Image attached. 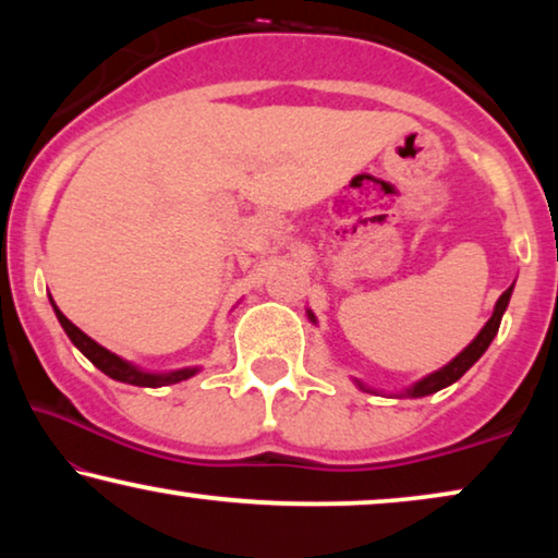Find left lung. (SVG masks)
<instances>
[{"mask_svg": "<svg viewBox=\"0 0 558 558\" xmlns=\"http://www.w3.org/2000/svg\"><path fill=\"white\" fill-rule=\"evenodd\" d=\"M510 294H513V287H508L506 292L500 294V300L495 302V312H493V317L487 319L485 323V327L483 330L477 332V338L470 342L468 348L462 350L460 355L454 357L452 363H447L445 368H439V371H434L432 376H426V378H422L418 380V384H414L411 388H407V393H401V396H409V399H422V396H429V393H437V391H441V388H447V386H452L454 380H460L464 373H468L472 365H475L477 361H480V355L485 353L487 348H490V342H493V338L495 335H498V327H500V319H502V312H506V307H508V302H510ZM357 386L363 388V391H368V388H365L361 380H355Z\"/></svg>", "mask_w": 558, "mask_h": 558, "instance_id": "1", "label": "left lung"}]
</instances>
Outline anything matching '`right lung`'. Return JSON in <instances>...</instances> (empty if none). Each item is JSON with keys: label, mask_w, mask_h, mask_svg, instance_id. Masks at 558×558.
<instances>
[{"label": "right lung", "mask_w": 558, "mask_h": 558, "mask_svg": "<svg viewBox=\"0 0 558 558\" xmlns=\"http://www.w3.org/2000/svg\"><path fill=\"white\" fill-rule=\"evenodd\" d=\"M52 310H56L58 323L63 325V330H65L68 338H71L73 345L78 348L81 353L86 355L88 361L94 363L98 371L106 373V376L113 378V380H121V384H132V386H144V388H159V386L180 384V380H185V378L195 376V373H197V368H182V371H172V373H147V371H140V368H136V365L126 363L124 357L113 355L111 350H106L104 345H98L96 340H90L86 332L78 330V327H75L71 319H68L63 312L56 307V302H52Z\"/></svg>", "instance_id": "obj_1"}]
</instances>
